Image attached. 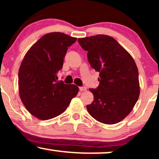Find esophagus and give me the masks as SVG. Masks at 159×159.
Returning a JSON list of instances; mask_svg holds the SVG:
<instances>
[{
    "label": "esophagus",
    "instance_id": "34e87169",
    "mask_svg": "<svg viewBox=\"0 0 159 159\" xmlns=\"http://www.w3.org/2000/svg\"><path fill=\"white\" fill-rule=\"evenodd\" d=\"M79 90H80V91H81V92H84V91L87 90V87H79Z\"/></svg>",
    "mask_w": 159,
    "mask_h": 159
}]
</instances>
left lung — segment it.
I'll return each instance as SVG.
<instances>
[{
  "label": "left lung",
  "mask_w": 159,
  "mask_h": 159,
  "mask_svg": "<svg viewBox=\"0 0 159 159\" xmlns=\"http://www.w3.org/2000/svg\"><path fill=\"white\" fill-rule=\"evenodd\" d=\"M78 41L87 51L91 67L99 72V85L96 89H90L94 100L87 105L89 114L100 123H119L132 111L139 97L135 62L111 36L98 34L80 38Z\"/></svg>",
  "instance_id": "obj_1"
}]
</instances>
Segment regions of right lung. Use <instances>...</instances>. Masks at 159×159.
Masks as SVG:
<instances>
[{"label": "right lung", "instance_id": "1", "mask_svg": "<svg viewBox=\"0 0 159 159\" xmlns=\"http://www.w3.org/2000/svg\"><path fill=\"white\" fill-rule=\"evenodd\" d=\"M77 40L60 32L42 36L25 54L19 70L21 102L33 116L42 120L63 113L79 89L57 81L68 47Z\"/></svg>", "mask_w": 159, "mask_h": 159}]
</instances>
